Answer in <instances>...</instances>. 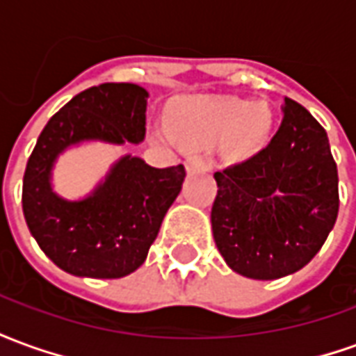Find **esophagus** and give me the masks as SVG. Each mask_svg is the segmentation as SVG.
<instances>
[{"mask_svg": "<svg viewBox=\"0 0 356 356\" xmlns=\"http://www.w3.org/2000/svg\"><path fill=\"white\" fill-rule=\"evenodd\" d=\"M185 168L188 173H194V171H208L209 170V162L206 158H202V156L194 154L188 156L185 160Z\"/></svg>", "mask_w": 356, "mask_h": 356, "instance_id": "1", "label": "esophagus"}]
</instances>
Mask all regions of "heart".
Here are the masks:
<instances>
[{
    "label": "heart",
    "mask_w": 356,
    "mask_h": 356,
    "mask_svg": "<svg viewBox=\"0 0 356 356\" xmlns=\"http://www.w3.org/2000/svg\"><path fill=\"white\" fill-rule=\"evenodd\" d=\"M171 124L152 125V139L177 147L213 145L226 139L236 156L255 152L265 145L273 125V112L267 104H250L242 99L185 97L171 106Z\"/></svg>",
    "instance_id": "heart-1"
}]
</instances>
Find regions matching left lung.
Listing matches in <instances>:
<instances>
[{
	"instance_id": "obj_1",
	"label": "left lung",
	"mask_w": 356,
	"mask_h": 356,
	"mask_svg": "<svg viewBox=\"0 0 356 356\" xmlns=\"http://www.w3.org/2000/svg\"><path fill=\"white\" fill-rule=\"evenodd\" d=\"M282 114L267 147L213 175L216 246L234 273L255 280L305 267L339 209L337 165L324 127L288 97Z\"/></svg>"
}]
</instances>
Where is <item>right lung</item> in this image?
Segmentation results:
<instances>
[{"label":"right lung","instance_id":"right-lung-1","mask_svg":"<svg viewBox=\"0 0 356 356\" xmlns=\"http://www.w3.org/2000/svg\"><path fill=\"white\" fill-rule=\"evenodd\" d=\"M147 89L101 83L74 97L51 118L28 158L22 211L32 236L58 268L74 276L122 278L145 263L185 181L183 163L152 168L120 158L83 200L53 193L51 171L60 152L81 140L137 145L145 139Z\"/></svg>","mask_w":356,"mask_h":356}]
</instances>
